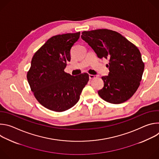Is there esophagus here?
Instances as JSON below:
<instances>
[{
	"instance_id": "34e87169",
	"label": "esophagus",
	"mask_w": 159,
	"mask_h": 159,
	"mask_svg": "<svg viewBox=\"0 0 159 159\" xmlns=\"http://www.w3.org/2000/svg\"><path fill=\"white\" fill-rule=\"evenodd\" d=\"M89 79H94V78L96 77V75H90V74H89Z\"/></svg>"
}]
</instances>
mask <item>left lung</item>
Here are the masks:
<instances>
[{
	"instance_id": "obj_1",
	"label": "left lung",
	"mask_w": 159,
	"mask_h": 159,
	"mask_svg": "<svg viewBox=\"0 0 159 159\" xmlns=\"http://www.w3.org/2000/svg\"><path fill=\"white\" fill-rule=\"evenodd\" d=\"M81 38L99 58H107L109 74L103 76L104 87L99 96L111 104H121L137 91L144 70L138 48L121 34L107 29L82 33Z\"/></svg>"
}]
</instances>
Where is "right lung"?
I'll list each match as a JSON object with an SVG mask.
<instances>
[{
  "label": "right lung",
  "mask_w": 159,
  "mask_h": 159,
  "mask_svg": "<svg viewBox=\"0 0 159 159\" xmlns=\"http://www.w3.org/2000/svg\"><path fill=\"white\" fill-rule=\"evenodd\" d=\"M80 32L50 38L34 53L27 79L38 101L50 110L62 112L79 101L89 74L72 76L64 72L70 61V50Z\"/></svg>",
  "instance_id": "1"
}]
</instances>
